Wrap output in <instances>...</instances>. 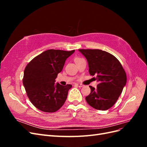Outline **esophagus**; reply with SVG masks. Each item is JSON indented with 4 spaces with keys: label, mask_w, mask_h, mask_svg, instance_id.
<instances>
[{
    "label": "esophagus",
    "mask_w": 147,
    "mask_h": 147,
    "mask_svg": "<svg viewBox=\"0 0 147 147\" xmlns=\"http://www.w3.org/2000/svg\"><path fill=\"white\" fill-rule=\"evenodd\" d=\"M75 85L78 86L79 88H82L83 86V84H78V83H76V84H75Z\"/></svg>",
    "instance_id": "esophagus-1"
}]
</instances>
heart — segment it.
<instances>
[{
    "label": "heart",
    "instance_id": "1",
    "mask_svg": "<svg viewBox=\"0 0 147 147\" xmlns=\"http://www.w3.org/2000/svg\"><path fill=\"white\" fill-rule=\"evenodd\" d=\"M78 58H79V57H77V58H75V59H78Z\"/></svg>",
    "mask_w": 147,
    "mask_h": 147
}]
</instances>
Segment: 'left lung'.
<instances>
[{
	"label": "left lung",
	"mask_w": 147,
	"mask_h": 147,
	"mask_svg": "<svg viewBox=\"0 0 147 147\" xmlns=\"http://www.w3.org/2000/svg\"><path fill=\"white\" fill-rule=\"evenodd\" d=\"M87 59L89 72L97 75V88L90 86L86 97L88 104L95 109L108 110L115 104L126 84V74L119 61L110 53L100 50H78Z\"/></svg>",
	"instance_id": "1"
}]
</instances>
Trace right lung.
I'll return each mask as SVG.
<instances>
[{
	"label": "right lung",
	"mask_w": 147,
	"mask_h": 147,
	"mask_svg": "<svg viewBox=\"0 0 147 147\" xmlns=\"http://www.w3.org/2000/svg\"><path fill=\"white\" fill-rule=\"evenodd\" d=\"M74 51L48 50L35 57L26 65L23 85L31 103L38 110L52 113L64 105L72 86L55 84V79L63 70L65 60Z\"/></svg>",
	"instance_id": "add662e5"
}]
</instances>
